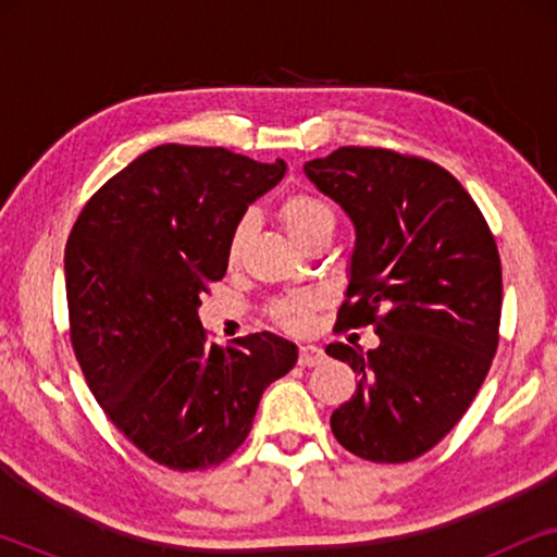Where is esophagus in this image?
<instances>
[{
	"instance_id": "1",
	"label": "esophagus",
	"mask_w": 557,
	"mask_h": 557,
	"mask_svg": "<svg viewBox=\"0 0 557 557\" xmlns=\"http://www.w3.org/2000/svg\"><path fill=\"white\" fill-rule=\"evenodd\" d=\"M324 362V352L322 347L317 345H301L299 347V364L301 368H314V364Z\"/></svg>"
}]
</instances>
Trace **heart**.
I'll use <instances>...</instances> for the list:
<instances>
[{
	"label": "heart",
	"instance_id": "b5f03b06",
	"mask_svg": "<svg viewBox=\"0 0 557 557\" xmlns=\"http://www.w3.org/2000/svg\"><path fill=\"white\" fill-rule=\"evenodd\" d=\"M281 223L292 235L294 240H299L301 246L307 243L311 235L317 233H332L334 225H337V215H334V208L322 197L311 193H294L288 195L284 202H281ZM253 231V218L243 215L238 223L233 225L231 238H227V256L238 258L243 246H246L248 235ZM317 307V299L309 294L288 296V299H281L273 304V319L286 330L301 332L307 330L311 322V309Z\"/></svg>",
	"mask_w": 557,
	"mask_h": 557
}]
</instances>
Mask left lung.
I'll return each instance as SVG.
<instances>
[{
	"label": "left lung",
	"instance_id": "8db88e82",
	"mask_svg": "<svg viewBox=\"0 0 557 557\" xmlns=\"http://www.w3.org/2000/svg\"><path fill=\"white\" fill-rule=\"evenodd\" d=\"M304 172L357 235L337 330L372 324L380 337L368 352L326 347L360 377L332 433L360 459L413 461L461 421L497 352V243L459 180L429 159L339 147Z\"/></svg>",
	"mask_w": 557,
	"mask_h": 557
}]
</instances>
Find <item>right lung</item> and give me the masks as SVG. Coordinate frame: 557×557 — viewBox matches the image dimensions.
<instances>
[{
  "mask_svg": "<svg viewBox=\"0 0 557 557\" xmlns=\"http://www.w3.org/2000/svg\"><path fill=\"white\" fill-rule=\"evenodd\" d=\"M284 172V159L162 144L113 174L67 235L75 357L111 423L162 467L223 463L296 364L294 342L271 332L208 345L197 317L227 271L233 225Z\"/></svg>",
  "mask_w": 557,
  "mask_h": 557,
  "instance_id": "obj_1",
  "label": "right lung"
}]
</instances>
